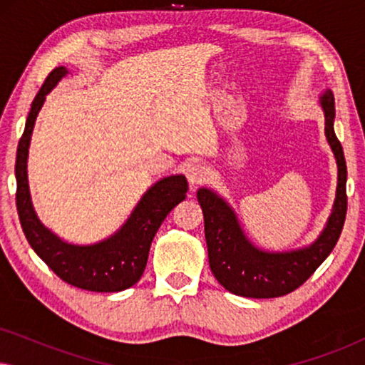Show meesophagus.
Returning <instances> with one entry per match:
<instances>
[{"label":"esophagus","instance_id":"esophagus-1","mask_svg":"<svg viewBox=\"0 0 365 365\" xmlns=\"http://www.w3.org/2000/svg\"><path fill=\"white\" fill-rule=\"evenodd\" d=\"M209 168L204 166V164H192V166L187 168L186 178L191 186H197V184H202L209 178Z\"/></svg>","mask_w":365,"mask_h":365}]
</instances>
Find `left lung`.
Wrapping results in <instances>:
<instances>
[{"mask_svg":"<svg viewBox=\"0 0 365 365\" xmlns=\"http://www.w3.org/2000/svg\"><path fill=\"white\" fill-rule=\"evenodd\" d=\"M319 104L326 119V139L337 164V187L332 211L317 239L309 246L291 251H266L249 241L231 204L209 187L197 189L204 214L209 266L226 291L242 297L269 299L286 296L302 286L326 261L341 236L347 212V166L341 143L334 131V94L321 93Z\"/></svg>","mask_w":365,"mask_h":365,"instance_id":"obj_1","label":"left lung"}]
</instances>
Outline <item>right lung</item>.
<instances>
[{
    "label": "right lung",
    "instance_id": "right-lung-1",
    "mask_svg": "<svg viewBox=\"0 0 365 365\" xmlns=\"http://www.w3.org/2000/svg\"><path fill=\"white\" fill-rule=\"evenodd\" d=\"M68 73V68L59 66L48 74L31 103L24 133L18 143L14 176L19 222L33 251L64 282L86 291L119 292L141 279L153 239L168 214L186 199L187 181L182 174L159 179L143 194L126 222L99 242H68L44 226L34 211L29 194L28 153L38 113L51 89Z\"/></svg>",
    "mask_w": 365,
    "mask_h": 365
}]
</instances>
